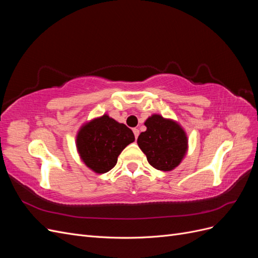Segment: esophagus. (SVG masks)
<instances>
[{
	"label": "esophagus",
	"instance_id": "34e87169",
	"mask_svg": "<svg viewBox=\"0 0 258 258\" xmlns=\"http://www.w3.org/2000/svg\"><path fill=\"white\" fill-rule=\"evenodd\" d=\"M134 134H135V138H136V140H137V139H138V137H139V134H140L139 129L135 128V129H134Z\"/></svg>",
	"mask_w": 258,
	"mask_h": 258
}]
</instances>
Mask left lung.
<instances>
[{
	"mask_svg": "<svg viewBox=\"0 0 258 258\" xmlns=\"http://www.w3.org/2000/svg\"><path fill=\"white\" fill-rule=\"evenodd\" d=\"M146 131L138 138V145L150 165L157 170L176 168L187 152V137L183 128L172 120L154 114L144 122Z\"/></svg>",
	"mask_w": 258,
	"mask_h": 258,
	"instance_id": "8db88e82",
	"label": "left lung"
}]
</instances>
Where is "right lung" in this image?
<instances>
[{
  "label": "right lung",
  "mask_w": 258,
  "mask_h": 258,
  "mask_svg": "<svg viewBox=\"0 0 258 258\" xmlns=\"http://www.w3.org/2000/svg\"><path fill=\"white\" fill-rule=\"evenodd\" d=\"M134 141L131 129L104 114L80 129L76 147L86 166L96 173H105L115 167L123 148Z\"/></svg>",
  "instance_id": "right-lung-1"
}]
</instances>
